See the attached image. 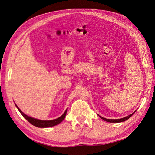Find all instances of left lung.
<instances>
[{
  "label": "left lung",
  "instance_id": "left-lung-1",
  "mask_svg": "<svg viewBox=\"0 0 155 155\" xmlns=\"http://www.w3.org/2000/svg\"><path fill=\"white\" fill-rule=\"evenodd\" d=\"M134 113L131 114L130 115H129L128 116H126V117L123 118H120V119H116V120H114V119H106V118H104L103 117H102V116H100V117L102 118V120H105L106 122H124V121H126V120H128V118H130L131 116L134 114Z\"/></svg>",
  "mask_w": 155,
  "mask_h": 155
}]
</instances>
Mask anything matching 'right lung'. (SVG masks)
Returning <instances> with one entry per match:
<instances>
[{"mask_svg": "<svg viewBox=\"0 0 155 155\" xmlns=\"http://www.w3.org/2000/svg\"><path fill=\"white\" fill-rule=\"evenodd\" d=\"M16 106H17V108H18V111L21 112V114L23 115V117L26 119L27 121H29L31 124H33V126H37V127H39V128L51 127V126H55L57 124H59L60 122L64 120V119L65 118V116H66V113H67V110H66L64 114H63L61 116H60V117L58 118L55 119V120H41L31 118V117H30V116H28L26 114H25L22 112L19 108H18V106L17 105H16Z\"/></svg>", "mask_w": 155, "mask_h": 155, "instance_id": "add662e5", "label": "right lung"}]
</instances>
